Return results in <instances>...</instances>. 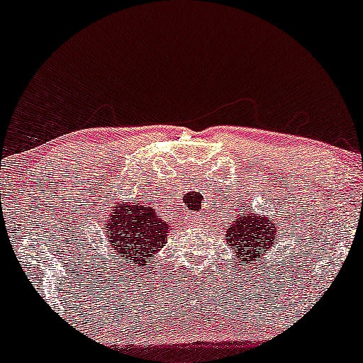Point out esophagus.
<instances>
[{"instance_id": "34e87169", "label": "esophagus", "mask_w": 363, "mask_h": 363, "mask_svg": "<svg viewBox=\"0 0 363 363\" xmlns=\"http://www.w3.org/2000/svg\"><path fill=\"white\" fill-rule=\"evenodd\" d=\"M189 223H192V225H202L204 223V216H202V214H199V213H190L189 214Z\"/></svg>"}]
</instances>
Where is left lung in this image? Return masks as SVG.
Returning a JSON list of instances; mask_svg holds the SVG:
<instances>
[{"label":"left lung","mask_w":363,"mask_h":363,"mask_svg":"<svg viewBox=\"0 0 363 363\" xmlns=\"http://www.w3.org/2000/svg\"><path fill=\"white\" fill-rule=\"evenodd\" d=\"M277 225L272 218L256 216L251 209L240 208L235 221L227 228V242L232 249H235L237 256L244 261H255L263 255L267 249L275 244Z\"/></svg>","instance_id":"8db88e82"}]
</instances>
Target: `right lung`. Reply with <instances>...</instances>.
<instances>
[{"label":"right lung","instance_id":"1","mask_svg":"<svg viewBox=\"0 0 363 363\" xmlns=\"http://www.w3.org/2000/svg\"><path fill=\"white\" fill-rule=\"evenodd\" d=\"M107 239L114 247V259L126 264L128 272L145 267L167 240V223L138 201L118 204L107 225Z\"/></svg>","mask_w":363,"mask_h":363}]
</instances>
